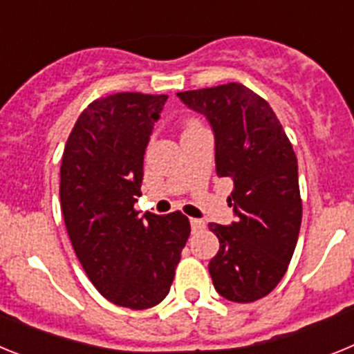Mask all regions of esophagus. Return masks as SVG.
Here are the masks:
<instances>
[{
    "mask_svg": "<svg viewBox=\"0 0 354 354\" xmlns=\"http://www.w3.org/2000/svg\"><path fill=\"white\" fill-rule=\"evenodd\" d=\"M189 223H192V230H193V232H198V230H202V228L205 227L204 221L196 220V218H192V220H189Z\"/></svg>",
    "mask_w": 354,
    "mask_h": 354,
    "instance_id": "obj_1",
    "label": "esophagus"
}]
</instances>
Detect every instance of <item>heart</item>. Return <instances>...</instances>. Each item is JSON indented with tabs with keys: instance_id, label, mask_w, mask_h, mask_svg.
I'll return each mask as SVG.
<instances>
[{
	"instance_id": "obj_1",
	"label": "heart",
	"mask_w": 354,
	"mask_h": 354,
	"mask_svg": "<svg viewBox=\"0 0 354 354\" xmlns=\"http://www.w3.org/2000/svg\"><path fill=\"white\" fill-rule=\"evenodd\" d=\"M189 127H196V126H195V124H189ZM189 127H187V129H189Z\"/></svg>"
}]
</instances>
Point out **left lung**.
I'll use <instances>...</instances> for the list:
<instances>
[{
	"instance_id": "left-lung-1",
	"label": "left lung",
	"mask_w": 354,
	"mask_h": 354,
	"mask_svg": "<svg viewBox=\"0 0 354 354\" xmlns=\"http://www.w3.org/2000/svg\"><path fill=\"white\" fill-rule=\"evenodd\" d=\"M177 97L209 122L216 174L234 180L228 202L236 221L209 223L220 239L209 262L212 286L228 301H257L282 280L296 248L301 225L298 159L271 106L245 84Z\"/></svg>"
}]
</instances>
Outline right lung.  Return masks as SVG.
Here are the masks:
<instances>
[{
  "label": "right lung",
  "instance_id": "right-lung-1",
  "mask_svg": "<svg viewBox=\"0 0 354 354\" xmlns=\"http://www.w3.org/2000/svg\"><path fill=\"white\" fill-rule=\"evenodd\" d=\"M167 99L136 92L97 99L74 124L62 158V212L76 257L106 299L131 310L167 298L192 232L179 211H134L143 156Z\"/></svg>",
  "mask_w": 354,
  "mask_h": 354
}]
</instances>
